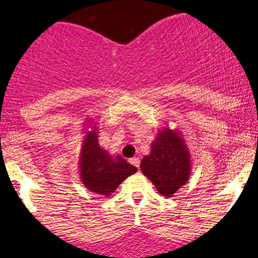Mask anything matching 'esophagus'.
<instances>
[{"label":"esophagus","instance_id":"1","mask_svg":"<svg viewBox=\"0 0 258 258\" xmlns=\"http://www.w3.org/2000/svg\"><path fill=\"white\" fill-rule=\"evenodd\" d=\"M130 162H131L132 165L135 166V167L140 168V158H139V157H134V158H131V160H130Z\"/></svg>","mask_w":258,"mask_h":258}]
</instances>
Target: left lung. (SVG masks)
<instances>
[{"mask_svg":"<svg viewBox=\"0 0 258 258\" xmlns=\"http://www.w3.org/2000/svg\"><path fill=\"white\" fill-rule=\"evenodd\" d=\"M141 171L162 196L172 197L184 186L191 176V153L181 131L168 126L158 130Z\"/></svg>","mask_w":258,"mask_h":258,"instance_id":"obj_1","label":"left lung"}]
</instances>
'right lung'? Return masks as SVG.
I'll return each mask as SVG.
<instances>
[{
  "label": "right lung",
  "mask_w": 258,
  "mask_h": 258,
  "mask_svg": "<svg viewBox=\"0 0 258 258\" xmlns=\"http://www.w3.org/2000/svg\"><path fill=\"white\" fill-rule=\"evenodd\" d=\"M86 127L79 160L81 182L91 192L110 197L122 181L137 172V168L122 156H112L101 148L95 121H88Z\"/></svg>",
  "instance_id": "right-lung-1"
}]
</instances>
